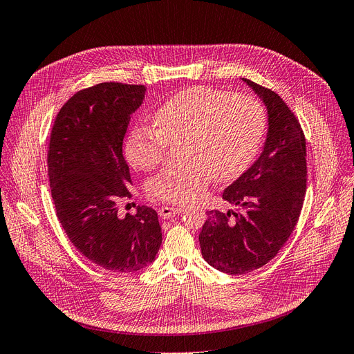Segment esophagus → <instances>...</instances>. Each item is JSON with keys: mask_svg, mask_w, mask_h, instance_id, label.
Instances as JSON below:
<instances>
[{"mask_svg": "<svg viewBox=\"0 0 354 354\" xmlns=\"http://www.w3.org/2000/svg\"><path fill=\"white\" fill-rule=\"evenodd\" d=\"M182 212V208H176V207H162L159 210V216L162 218H170L175 214H179Z\"/></svg>", "mask_w": 354, "mask_h": 354, "instance_id": "obj_1", "label": "esophagus"}]
</instances>
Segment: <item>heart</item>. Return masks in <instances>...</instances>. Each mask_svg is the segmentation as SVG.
I'll return each instance as SVG.
<instances>
[{
  "label": "heart",
  "instance_id": "heart-1",
  "mask_svg": "<svg viewBox=\"0 0 354 354\" xmlns=\"http://www.w3.org/2000/svg\"><path fill=\"white\" fill-rule=\"evenodd\" d=\"M153 125L136 127L125 154L138 170L154 169L167 147L182 141L185 166L166 169L147 182V195L167 204H187L208 180L238 178L255 157L266 129V111L257 99L213 87H191L157 109Z\"/></svg>",
  "mask_w": 354,
  "mask_h": 354
}]
</instances>
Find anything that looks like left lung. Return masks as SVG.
I'll use <instances>...</instances> for the list:
<instances>
[{
    "instance_id": "obj_1",
    "label": "left lung",
    "mask_w": 354,
    "mask_h": 354,
    "mask_svg": "<svg viewBox=\"0 0 354 354\" xmlns=\"http://www.w3.org/2000/svg\"><path fill=\"white\" fill-rule=\"evenodd\" d=\"M243 82L267 106L264 150L223 192L241 210L208 212L200 233L204 259L233 276L263 267L279 254L295 230L306 192V140L299 120L276 91Z\"/></svg>"
}]
</instances>
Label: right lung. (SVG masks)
Listing matches in <instances>:
<instances>
[{
	"instance_id": "obj_1",
	"label": "right lung",
	"mask_w": 354,
	"mask_h": 354,
	"mask_svg": "<svg viewBox=\"0 0 354 354\" xmlns=\"http://www.w3.org/2000/svg\"><path fill=\"white\" fill-rule=\"evenodd\" d=\"M144 93V86L124 83L77 91L58 112L49 140L48 176L62 229L78 252L118 274L146 268L162 245L153 208L118 216L120 201L131 197L122 142Z\"/></svg>"
}]
</instances>
